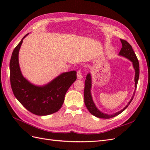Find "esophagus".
<instances>
[{
    "instance_id": "obj_1",
    "label": "esophagus",
    "mask_w": 150,
    "mask_h": 150,
    "mask_svg": "<svg viewBox=\"0 0 150 150\" xmlns=\"http://www.w3.org/2000/svg\"><path fill=\"white\" fill-rule=\"evenodd\" d=\"M83 74H82V72H81V71H78V72H77V78H78V79H81L83 78Z\"/></svg>"
}]
</instances>
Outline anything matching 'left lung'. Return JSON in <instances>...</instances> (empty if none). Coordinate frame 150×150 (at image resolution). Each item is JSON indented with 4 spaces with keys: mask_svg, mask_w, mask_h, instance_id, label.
<instances>
[{
    "mask_svg": "<svg viewBox=\"0 0 150 150\" xmlns=\"http://www.w3.org/2000/svg\"><path fill=\"white\" fill-rule=\"evenodd\" d=\"M120 40L122 44V48L119 53V55L128 59L130 61L132 62L133 66L135 71V76H134L135 90L133 94V96L131 99V100L129 101L128 104H127V105L122 109V110L111 115H108V114H106V113H103L98 110L93 100L91 92V86H92L91 75L90 73H88L87 76H86V79L85 80L84 92V103L86 108H87V109L90 112L91 114H92L93 115H94V116H96L97 117H99V118L110 119V118H111V117L117 116L122 111H125V109L126 108H128V106L129 105L130 103L132 101L133 97L134 96L136 89H137V87L138 81L139 79V62L137 59V57L136 56L132 47H131V45L127 42L126 40L123 39H120Z\"/></svg>",
    "mask_w": 150,
    "mask_h": 150,
    "instance_id": "1",
    "label": "left lung"
}]
</instances>
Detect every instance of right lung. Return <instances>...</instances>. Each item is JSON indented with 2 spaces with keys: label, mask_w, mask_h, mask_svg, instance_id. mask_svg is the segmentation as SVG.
Listing matches in <instances>:
<instances>
[{
  "label": "right lung",
  "mask_w": 150,
  "mask_h": 150,
  "mask_svg": "<svg viewBox=\"0 0 150 150\" xmlns=\"http://www.w3.org/2000/svg\"><path fill=\"white\" fill-rule=\"evenodd\" d=\"M13 49L10 61V80L12 91L22 105L38 116L51 115L59 110L65 94L76 80V72H63L42 86L30 83L22 75L19 64V52L23 39Z\"/></svg>",
  "instance_id": "add662e5"
}]
</instances>
